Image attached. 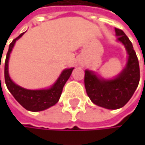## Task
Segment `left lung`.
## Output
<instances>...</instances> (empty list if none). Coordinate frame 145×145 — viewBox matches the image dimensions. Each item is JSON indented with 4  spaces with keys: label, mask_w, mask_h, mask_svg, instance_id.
<instances>
[{
    "label": "left lung",
    "mask_w": 145,
    "mask_h": 145,
    "mask_svg": "<svg viewBox=\"0 0 145 145\" xmlns=\"http://www.w3.org/2000/svg\"><path fill=\"white\" fill-rule=\"evenodd\" d=\"M117 40L124 45L128 53L125 67L113 79H104L92 71H85V87L94 104L106 108L118 109L130 100L138 87L139 65L133 44L123 30L115 28Z\"/></svg>",
    "instance_id": "obj_1"
}]
</instances>
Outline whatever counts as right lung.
I'll return each mask as SVG.
<instances>
[{"mask_svg":"<svg viewBox=\"0 0 145 145\" xmlns=\"http://www.w3.org/2000/svg\"><path fill=\"white\" fill-rule=\"evenodd\" d=\"M23 34L24 33H21L9 45V49L7 54V58L5 61V81L9 91L14 97L15 99L25 109L31 112H40L49 108L59 101L63 91V87L70 78L74 68L64 70L57 79V80L54 83V85L48 89L28 90L16 85L12 81L9 75L8 63L10 54L12 51L16 40H18Z\"/></svg>","mask_w":145,"mask_h":145,"instance_id":"1","label":"right lung"}]
</instances>
